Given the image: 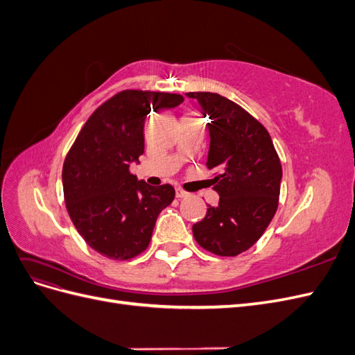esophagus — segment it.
Wrapping results in <instances>:
<instances>
[{
  "label": "esophagus",
  "instance_id": "esophagus-1",
  "mask_svg": "<svg viewBox=\"0 0 355 355\" xmlns=\"http://www.w3.org/2000/svg\"><path fill=\"white\" fill-rule=\"evenodd\" d=\"M189 194L187 191L180 189V188H176V198H187Z\"/></svg>",
  "mask_w": 355,
  "mask_h": 355
}]
</instances>
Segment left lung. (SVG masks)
<instances>
[{
	"label": "left lung",
	"instance_id": "obj_1",
	"mask_svg": "<svg viewBox=\"0 0 355 355\" xmlns=\"http://www.w3.org/2000/svg\"><path fill=\"white\" fill-rule=\"evenodd\" d=\"M209 115L206 166L216 171L218 206L192 225L196 241L218 256H237L262 237L278 207L282 163L266 128L240 105L218 93L189 92Z\"/></svg>",
	"mask_w": 355,
	"mask_h": 355
}]
</instances>
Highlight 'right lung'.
<instances>
[{
  "label": "right lung",
  "mask_w": 355,
  "mask_h": 355,
  "mask_svg": "<svg viewBox=\"0 0 355 355\" xmlns=\"http://www.w3.org/2000/svg\"><path fill=\"white\" fill-rule=\"evenodd\" d=\"M184 102L176 93L123 90L85 121L62 168L69 218L93 250L127 261L146 250L159 211L175 198V188L149 187L130 173L144 154L148 114Z\"/></svg>",
  "instance_id": "right-lung-1"
}]
</instances>
